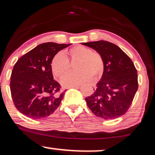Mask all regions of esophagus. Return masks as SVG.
I'll list each match as a JSON object with an SVG mask.
<instances>
[{"label": "esophagus", "mask_w": 155, "mask_h": 155, "mask_svg": "<svg viewBox=\"0 0 155 155\" xmlns=\"http://www.w3.org/2000/svg\"><path fill=\"white\" fill-rule=\"evenodd\" d=\"M73 88H78V86H73Z\"/></svg>", "instance_id": "1"}]
</instances>
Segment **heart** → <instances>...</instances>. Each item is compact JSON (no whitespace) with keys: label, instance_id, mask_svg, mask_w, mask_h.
<instances>
[{"label":"heart","instance_id":"heart-1","mask_svg":"<svg viewBox=\"0 0 155 155\" xmlns=\"http://www.w3.org/2000/svg\"><path fill=\"white\" fill-rule=\"evenodd\" d=\"M77 62L74 68L77 71L70 73L62 78V84L64 87H73L87 82L91 77L96 78L102 75L104 62L97 52L92 51L88 47L77 45L69 50L68 58L58 53L51 61V69L57 77H62L71 69V64Z\"/></svg>","mask_w":155,"mask_h":155}]
</instances>
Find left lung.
Returning a JSON list of instances; mask_svg holds the SVG:
<instances>
[{
	"instance_id": "obj_1",
	"label": "left lung",
	"mask_w": 155,
	"mask_h": 155,
	"mask_svg": "<svg viewBox=\"0 0 155 155\" xmlns=\"http://www.w3.org/2000/svg\"><path fill=\"white\" fill-rule=\"evenodd\" d=\"M102 56L104 71L96 88L86 97L87 105L95 116L114 119L125 114L138 88L134 62L120 48L106 41L83 43Z\"/></svg>"
}]
</instances>
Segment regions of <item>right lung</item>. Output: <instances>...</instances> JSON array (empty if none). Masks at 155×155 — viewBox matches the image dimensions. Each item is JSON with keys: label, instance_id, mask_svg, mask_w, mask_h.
<instances>
[{"label": "right lung", "instance_id": "right-lung-1", "mask_svg": "<svg viewBox=\"0 0 155 155\" xmlns=\"http://www.w3.org/2000/svg\"><path fill=\"white\" fill-rule=\"evenodd\" d=\"M70 45L42 43L15 63L10 77V91L15 107L25 116L41 119L60 106L64 92L53 79L51 61L59 51Z\"/></svg>", "mask_w": 155, "mask_h": 155}]
</instances>
